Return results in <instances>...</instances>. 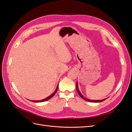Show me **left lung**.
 Returning a JSON list of instances; mask_svg holds the SVG:
<instances>
[{
  "mask_svg": "<svg viewBox=\"0 0 132 132\" xmlns=\"http://www.w3.org/2000/svg\"><path fill=\"white\" fill-rule=\"evenodd\" d=\"M76 89H77V92L78 94L82 98H83L84 100H85V101H89V102H102L103 101H105V100H106L107 98H105V99H103V100H89V99H87V98H86L85 97H84L82 96V95L81 94L80 91H79V89L78 88V82H77V84H76Z\"/></svg>",
  "mask_w": 132,
  "mask_h": 132,
  "instance_id": "8db88e82",
  "label": "left lung"
}]
</instances>
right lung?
I'll return each mask as SVG.
<instances>
[{
    "instance_id": "right-lung-1",
    "label": "right lung",
    "mask_w": 132,
    "mask_h": 132,
    "mask_svg": "<svg viewBox=\"0 0 132 132\" xmlns=\"http://www.w3.org/2000/svg\"><path fill=\"white\" fill-rule=\"evenodd\" d=\"M58 85H57V88H56V89H55V90L54 91V93L52 94V95H51L50 96H48V97H47V98H45V99H43V100H39V101H38V100H37V101H36V100H30L31 101H32V102H43V101H47L48 100H49V99H50L51 98H52V97L53 96L56 94V93H57V90H58Z\"/></svg>"
}]
</instances>
